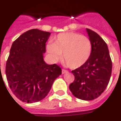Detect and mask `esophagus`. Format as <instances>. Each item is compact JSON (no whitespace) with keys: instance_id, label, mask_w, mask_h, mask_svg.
<instances>
[{"instance_id":"34e87169","label":"esophagus","mask_w":121,"mask_h":121,"mask_svg":"<svg viewBox=\"0 0 121 121\" xmlns=\"http://www.w3.org/2000/svg\"><path fill=\"white\" fill-rule=\"evenodd\" d=\"M62 74H65L66 73H67V70H65V69H62Z\"/></svg>"}]
</instances>
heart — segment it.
Wrapping results in <instances>:
<instances>
[{
	"label": "heart",
	"instance_id": "obj_1",
	"mask_svg": "<svg viewBox=\"0 0 121 121\" xmlns=\"http://www.w3.org/2000/svg\"><path fill=\"white\" fill-rule=\"evenodd\" d=\"M47 51L54 61L61 58L71 69L84 65L89 60L92 52L91 40L85 35L75 32H65L58 34L54 42L47 45Z\"/></svg>",
	"mask_w": 121,
	"mask_h": 121
}]
</instances>
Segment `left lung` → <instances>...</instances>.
I'll return each mask as SVG.
<instances>
[{
	"label": "left lung",
	"instance_id": "1",
	"mask_svg": "<svg viewBox=\"0 0 121 121\" xmlns=\"http://www.w3.org/2000/svg\"><path fill=\"white\" fill-rule=\"evenodd\" d=\"M92 43V52L84 65L72 71L74 80L69 85L74 96L84 100L96 99L106 88L112 71L107 44L100 35L86 28Z\"/></svg>",
	"mask_w": 121,
	"mask_h": 121
}]
</instances>
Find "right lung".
I'll return each instance as SVG.
<instances>
[{
	"mask_svg": "<svg viewBox=\"0 0 121 121\" xmlns=\"http://www.w3.org/2000/svg\"><path fill=\"white\" fill-rule=\"evenodd\" d=\"M50 35V32L32 29L12 44L6 74L10 89L21 101L33 103L41 100L61 74L60 66L48 65L43 60Z\"/></svg>",
	"mask_w": 121,
	"mask_h": 121,
	"instance_id": "obj_1",
	"label": "right lung"
}]
</instances>
